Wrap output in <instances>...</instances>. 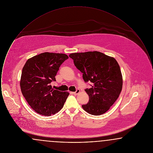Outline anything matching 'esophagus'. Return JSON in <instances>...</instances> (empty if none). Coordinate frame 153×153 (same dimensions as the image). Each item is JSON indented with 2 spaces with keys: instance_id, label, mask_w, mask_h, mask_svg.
Wrapping results in <instances>:
<instances>
[{
  "instance_id": "obj_1",
  "label": "esophagus",
  "mask_w": 153,
  "mask_h": 153,
  "mask_svg": "<svg viewBox=\"0 0 153 153\" xmlns=\"http://www.w3.org/2000/svg\"><path fill=\"white\" fill-rule=\"evenodd\" d=\"M80 89H77L76 91V92H73V94L74 95H77V94H79V93H80Z\"/></svg>"
}]
</instances>
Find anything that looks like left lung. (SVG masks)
<instances>
[{
    "label": "left lung",
    "instance_id": "left-lung-1",
    "mask_svg": "<svg viewBox=\"0 0 153 153\" xmlns=\"http://www.w3.org/2000/svg\"><path fill=\"white\" fill-rule=\"evenodd\" d=\"M69 57L82 73L84 81L92 83L90 88L85 89L89 102L82 107L91 115L104 114L117 100L122 89V76L117 60L96 51L72 53Z\"/></svg>",
    "mask_w": 153,
    "mask_h": 153
}]
</instances>
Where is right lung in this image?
Returning a JSON list of instances; mask_svg holds the SVG:
<instances>
[{
  "mask_svg": "<svg viewBox=\"0 0 153 153\" xmlns=\"http://www.w3.org/2000/svg\"><path fill=\"white\" fill-rule=\"evenodd\" d=\"M69 58L65 54L45 52L29 59L22 69L20 86L31 108L39 114L51 116L63 107L69 93L53 89L61 65Z\"/></svg>",
  "mask_w": 153,
  "mask_h": 153,
  "instance_id": "1",
  "label": "right lung"
}]
</instances>
